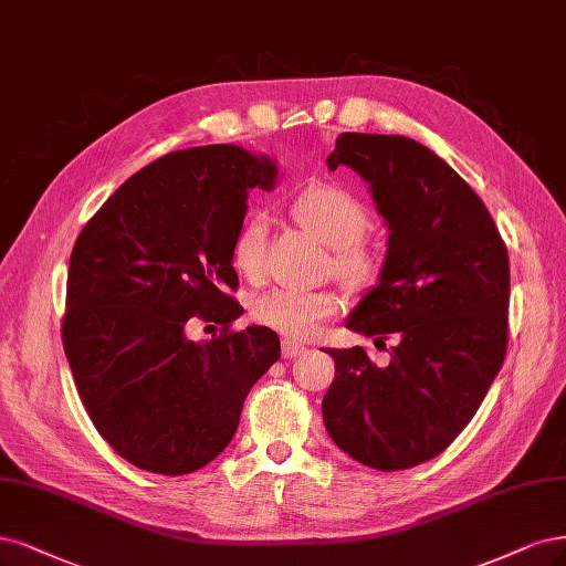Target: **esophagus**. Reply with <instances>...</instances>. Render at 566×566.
I'll return each instance as SVG.
<instances>
[{"instance_id":"esophagus-1","label":"esophagus","mask_w":566,"mask_h":566,"mask_svg":"<svg viewBox=\"0 0 566 566\" xmlns=\"http://www.w3.org/2000/svg\"><path fill=\"white\" fill-rule=\"evenodd\" d=\"M306 354V346L302 342H295V339H283V356L285 358H297Z\"/></svg>"}]
</instances>
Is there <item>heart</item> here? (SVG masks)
Instances as JSON below:
<instances>
[{"instance_id":"b5f03b06","label":"heart","mask_w":566,"mask_h":566,"mask_svg":"<svg viewBox=\"0 0 566 566\" xmlns=\"http://www.w3.org/2000/svg\"><path fill=\"white\" fill-rule=\"evenodd\" d=\"M290 216L329 248V271L344 285L363 290L379 279V252L363 239L369 227L367 208L348 189L333 182L306 187L290 203ZM264 245L266 220L262 216L245 218L231 241V264L245 281L262 279ZM339 308L342 297L335 290L274 287L252 302V318L285 337L306 339Z\"/></svg>"}]
</instances>
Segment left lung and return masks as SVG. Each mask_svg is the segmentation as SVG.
<instances>
[{
    "instance_id": "obj_1",
    "label": "left lung",
    "mask_w": 566,
    "mask_h": 566,
    "mask_svg": "<svg viewBox=\"0 0 566 566\" xmlns=\"http://www.w3.org/2000/svg\"><path fill=\"white\" fill-rule=\"evenodd\" d=\"M329 170L369 182L391 229L379 285L346 327L398 344L377 367L363 346L327 348L329 438L377 471L438 457L473 419L509 348V250L482 199L457 170L402 135L342 133Z\"/></svg>"
}]
</instances>
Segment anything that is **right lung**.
Masks as SVG:
<instances>
[{
    "mask_svg": "<svg viewBox=\"0 0 566 566\" xmlns=\"http://www.w3.org/2000/svg\"><path fill=\"white\" fill-rule=\"evenodd\" d=\"M276 166L233 145L170 151L86 222L67 269L63 346L76 391L112 450L185 475L231 442L250 388L281 358L274 329H233V233ZM193 322L221 337L191 343Z\"/></svg>",
    "mask_w": 566,
    "mask_h": 566,
    "instance_id": "right-lung-1",
    "label": "right lung"
}]
</instances>
